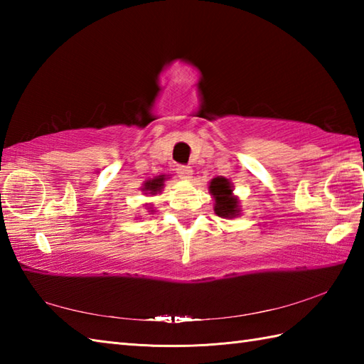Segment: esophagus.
Returning a JSON list of instances; mask_svg holds the SVG:
<instances>
[{
	"label": "esophagus",
	"instance_id": "obj_1",
	"mask_svg": "<svg viewBox=\"0 0 364 364\" xmlns=\"http://www.w3.org/2000/svg\"><path fill=\"white\" fill-rule=\"evenodd\" d=\"M176 173H178V176L183 178V180H189V178H192V168L186 167V166H178Z\"/></svg>",
	"mask_w": 364,
	"mask_h": 364
}]
</instances>
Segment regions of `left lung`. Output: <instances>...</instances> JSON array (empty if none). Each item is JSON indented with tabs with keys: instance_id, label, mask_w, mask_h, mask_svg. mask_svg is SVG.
<instances>
[{
	"instance_id": "8db88e82",
	"label": "left lung",
	"mask_w": 364,
	"mask_h": 364,
	"mask_svg": "<svg viewBox=\"0 0 364 364\" xmlns=\"http://www.w3.org/2000/svg\"><path fill=\"white\" fill-rule=\"evenodd\" d=\"M211 197L214 198V213L222 219H235L241 215L242 208L239 198L233 194V184L225 176H215L208 184Z\"/></svg>"
}]
</instances>
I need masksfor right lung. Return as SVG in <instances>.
<instances>
[{
    "instance_id": "add662e5",
    "label": "right lung",
    "mask_w": 364,
    "mask_h": 364,
    "mask_svg": "<svg viewBox=\"0 0 364 364\" xmlns=\"http://www.w3.org/2000/svg\"><path fill=\"white\" fill-rule=\"evenodd\" d=\"M167 178H168V175H158L154 178H149V180L144 181L141 191L145 196H156L162 189H164V183L167 181ZM145 208L149 210V213H151V214L154 213L153 205L145 203Z\"/></svg>"
}]
</instances>
